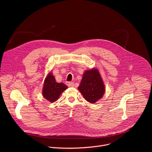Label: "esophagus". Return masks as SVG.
I'll return each instance as SVG.
<instances>
[{
  "instance_id": "1",
  "label": "esophagus",
  "mask_w": 152,
  "mask_h": 152,
  "mask_svg": "<svg viewBox=\"0 0 152 152\" xmlns=\"http://www.w3.org/2000/svg\"><path fill=\"white\" fill-rule=\"evenodd\" d=\"M68 86H69V87H73L74 86V83L73 82H69V83H68Z\"/></svg>"
}]
</instances>
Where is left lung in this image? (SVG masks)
I'll return each instance as SVG.
<instances>
[{
    "instance_id": "1",
    "label": "left lung",
    "mask_w": 152,
    "mask_h": 152,
    "mask_svg": "<svg viewBox=\"0 0 152 152\" xmlns=\"http://www.w3.org/2000/svg\"><path fill=\"white\" fill-rule=\"evenodd\" d=\"M78 89L90 103H94L101 99L104 93V85L98 70L85 71Z\"/></svg>"
}]
</instances>
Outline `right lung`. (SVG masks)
I'll return each mask as SVG.
<instances>
[{
	"label": "right lung",
	"mask_w": 152,
	"mask_h": 152,
	"mask_svg": "<svg viewBox=\"0 0 152 152\" xmlns=\"http://www.w3.org/2000/svg\"><path fill=\"white\" fill-rule=\"evenodd\" d=\"M67 88V86L63 83H57L55 77L52 73H50L45 80L42 95L50 102H54L58 100L61 94Z\"/></svg>",
	"instance_id": "add662e5"
}]
</instances>
